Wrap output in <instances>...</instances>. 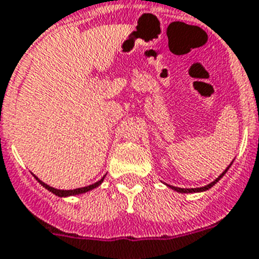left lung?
I'll return each instance as SVG.
<instances>
[{
  "mask_svg": "<svg viewBox=\"0 0 259 259\" xmlns=\"http://www.w3.org/2000/svg\"><path fill=\"white\" fill-rule=\"evenodd\" d=\"M229 169V166H228V168H226L225 169V172H222L221 173V176H219L217 177V179H215L214 181H213V183H210V184H208V185H205V187H202V188H192V189H184V188H176V187H170V185H168V187L169 188H172L173 191H177V192H180V193H193V192H204V191H206V189H209V188H211L213 187V185H214L215 183H217V181L220 180V179H221L222 176H224V175H225L226 173V170Z\"/></svg>",
  "mask_w": 259,
  "mask_h": 259,
  "instance_id": "obj_1",
  "label": "left lung"
}]
</instances>
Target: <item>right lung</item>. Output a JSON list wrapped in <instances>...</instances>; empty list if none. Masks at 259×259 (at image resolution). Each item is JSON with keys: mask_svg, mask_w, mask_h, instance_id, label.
Segmentation results:
<instances>
[{"mask_svg": "<svg viewBox=\"0 0 259 259\" xmlns=\"http://www.w3.org/2000/svg\"><path fill=\"white\" fill-rule=\"evenodd\" d=\"M35 179H37V180H38V183H39L40 185H44V187L46 188V189H48V191L53 192V193H54V194H57V196H59V197H67V196H74V194L86 193V192L91 191V189H94V188L99 187L100 184H102V181L104 180V177H103V179H102V180H99V181H98V183L93 184V185H89V187L78 188V189H72V191H61V189H55V188H53V187H49L48 184L42 183V181H40L39 179H38V177H35Z\"/></svg>", "mask_w": 259, "mask_h": 259, "instance_id": "obj_1", "label": "right lung"}]
</instances>
